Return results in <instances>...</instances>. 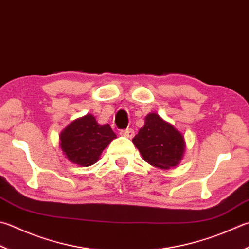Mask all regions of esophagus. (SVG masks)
<instances>
[{"instance_id": "1", "label": "esophagus", "mask_w": 249, "mask_h": 249, "mask_svg": "<svg viewBox=\"0 0 249 249\" xmlns=\"http://www.w3.org/2000/svg\"><path fill=\"white\" fill-rule=\"evenodd\" d=\"M120 135L123 137H125L128 139H132L134 137V130L133 129H125V130H121L120 131Z\"/></svg>"}]
</instances>
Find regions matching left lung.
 Segmentation results:
<instances>
[{"label": "left lung", "mask_w": 249, "mask_h": 249, "mask_svg": "<svg viewBox=\"0 0 249 249\" xmlns=\"http://www.w3.org/2000/svg\"><path fill=\"white\" fill-rule=\"evenodd\" d=\"M132 142L144 160L159 169L178 166L185 152L184 135L156 112L145 117L144 126Z\"/></svg>", "instance_id": "1"}]
</instances>
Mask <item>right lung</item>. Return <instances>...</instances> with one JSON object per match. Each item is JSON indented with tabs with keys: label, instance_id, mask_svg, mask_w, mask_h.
I'll list each match as a JSON object with an SVG mask.
<instances>
[{
	"label": "right lung",
	"instance_id": "1",
	"mask_svg": "<svg viewBox=\"0 0 249 249\" xmlns=\"http://www.w3.org/2000/svg\"><path fill=\"white\" fill-rule=\"evenodd\" d=\"M114 139L116 134L108 124H97L94 116L87 114L73 120L60 132L59 145L70 162L89 167L97 162Z\"/></svg>",
	"mask_w": 249,
	"mask_h": 249
}]
</instances>
